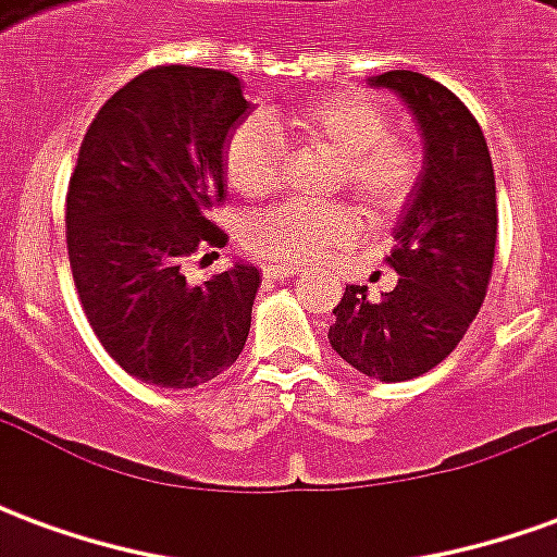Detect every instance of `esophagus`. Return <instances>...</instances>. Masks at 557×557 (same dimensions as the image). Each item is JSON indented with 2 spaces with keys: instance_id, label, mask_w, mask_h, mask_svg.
<instances>
[{
  "instance_id": "1",
  "label": "esophagus",
  "mask_w": 557,
  "mask_h": 557,
  "mask_svg": "<svg viewBox=\"0 0 557 557\" xmlns=\"http://www.w3.org/2000/svg\"><path fill=\"white\" fill-rule=\"evenodd\" d=\"M262 274H265L268 280H289V277H298V268L292 265H262Z\"/></svg>"
}]
</instances>
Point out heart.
I'll return each instance as SVG.
<instances>
[{
  "label": "heart",
  "mask_w": 557,
  "mask_h": 557,
  "mask_svg": "<svg viewBox=\"0 0 557 557\" xmlns=\"http://www.w3.org/2000/svg\"><path fill=\"white\" fill-rule=\"evenodd\" d=\"M313 139L337 154L334 190L358 196L375 218L403 211L420 182L418 148L391 134V115L361 91H331L280 113L250 115L232 127L223 146V172L235 194L274 190L283 170V139ZM358 230V211L346 202H280L256 211L244 242L274 262H313Z\"/></svg>",
  "instance_id": "heart-1"
}]
</instances>
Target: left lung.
I'll list each match as a JSON object with an SVG mask.
<instances>
[{"mask_svg": "<svg viewBox=\"0 0 557 557\" xmlns=\"http://www.w3.org/2000/svg\"><path fill=\"white\" fill-rule=\"evenodd\" d=\"M370 86L394 91L414 115L423 166L387 256L397 286L379 298L367 286H346L327 339L358 373L406 382L456 349L486 298L498 238L495 172L478 119L442 83L387 71Z\"/></svg>", "mask_w": 557, "mask_h": 557, "instance_id": "8db88e82", "label": "left lung"}]
</instances>
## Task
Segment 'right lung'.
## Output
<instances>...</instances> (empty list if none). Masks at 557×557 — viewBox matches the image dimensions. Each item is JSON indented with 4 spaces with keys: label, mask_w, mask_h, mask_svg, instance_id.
<instances>
[{
    "label": "right lung",
    "mask_w": 557,
    "mask_h": 557,
    "mask_svg": "<svg viewBox=\"0 0 557 557\" xmlns=\"http://www.w3.org/2000/svg\"><path fill=\"white\" fill-rule=\"evenodd\" d=\"M230 71L163 65L95 115L67 187V259L89 325L125 373L196 387L238 361L259 268L235 259L187 283L184 256L226 235L208 208L226 196L223 146L250 115Z\"/></svg>",
    "instance_id": "obj_1"
}]
</instances>
